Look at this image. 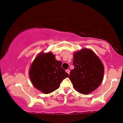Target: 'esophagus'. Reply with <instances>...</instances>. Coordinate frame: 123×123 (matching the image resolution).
I'll use <instances>...</instances> for the list:
<instances>
[{
	"label": "esophagus",
	"instance_id": "1",
	"mask_svg": "<svg viewBox=\"0 0 123 123\" xmlns=\"http://www.w3.org/2000/svg\"><path fill=\"white\" fill-rule=\"evenodd\" d=\"M65 71H66V72L68 74H69V73H70V70H69V69H67L66 70H65Z\"/></svg>",
	"mask_w": 123,
	"mask_h": 123
}]
</instances>
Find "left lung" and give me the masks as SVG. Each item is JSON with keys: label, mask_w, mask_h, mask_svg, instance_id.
I'll list each match as a JSON object with an SVG mask.
<instances>
[{"label": "left lung", "mask_w": 123, "mask_h": 123, "mask_svg": "<svg viewBox=\"0 0 123 123\" xmlns=\"http://www.w3.org/2000/svg\"><path fill=\"white\" fill-rule=\"evenodd\" d=\"M69 78L74 88L82 94L95 90L103 80L104 68L100 59L93 51L84 49L74 53Z\"/></svg>", "instance_id": "1"}]
</instances>
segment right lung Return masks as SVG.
Returning <instances> with one entry per match:
<instances>
[{
  "label": "right lung",
  "instance_id": "add662e5",
  "mask_svg": "<svg viewBox=\"0 0 123 123\" xmlns=\"http://www.w3.org/2000/svg\"><path fill=\"white\" fill-rule=\"evenodd\" d=\"M62 63L55 59L51 53L40 54L32 64L29 72L33 85L44 93L54 91L63 80L69 76L62 67Z\"/></svg>",
  "mask_w": 123,
  "mask_h": 123
}]
</instances>
